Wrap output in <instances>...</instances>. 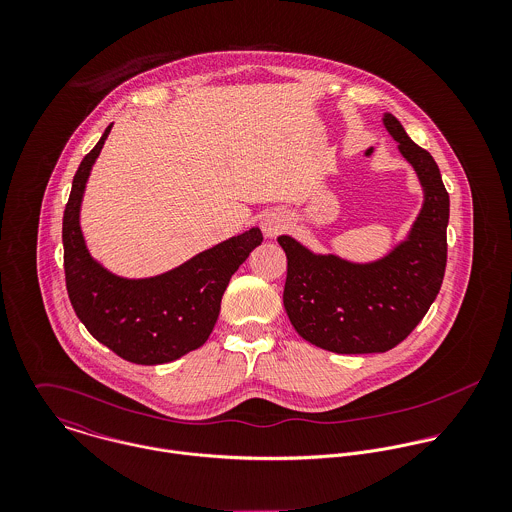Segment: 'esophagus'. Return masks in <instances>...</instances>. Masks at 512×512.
I'll return each instance as SVG.
<instances>
[{
    "label": "esophagus",
    "instance_id": "esophagus-1",
    "mask_svg": "<svg viewBox=\"0 0 512 512\" xmlns=\"http://www.w3.org/2000/svg\"><path fill=\"white\" fill-rule=\"evenodd\" d=\"M262 230H264V234L268 236V238H274V236H278L284 228H286V217L282 215V213H270V215H266L264 219H262Z\"/></svg>",
    "mask_w": 512,
    "mask_h": 512
}]
</instances>
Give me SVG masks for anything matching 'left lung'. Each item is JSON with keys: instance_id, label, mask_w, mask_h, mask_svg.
Masks as SVG:
<instances>
[{"instance_id": "left-lung-1", "label": "left lung", "mask_w": 512, "mask_h": 512, "mask_svg": "<svg viewBox=\"0 0 512 512\" xmlns=\"http://www.w3.org/2000/svg\"><path fill=\"white\" fill-rule=\"evenodd\" d=\"M384 126L424 187V207L408 238L370 264L313 254L292 236L278 238L288 256L284 307L295 331L339 355L386 353L402 343L428 313L445 274L449 195L438 163L392 114H384Z\"/></svg>"}]
</instances>
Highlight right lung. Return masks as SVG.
Wrapping results in <instances>:
<instances>
[{"label":"right lung","mask_w":512,"mask_h":512,"mask_svg":"<svg viewBox=\"0 0 512 512\" xmlns=\"http://www.w3.org/2000/svg\"><path fill=\"white\" fill-rule=\"evenodd\" d=\"M110 130L74 173L63 217L67 292L76 317L96 341L130 363L163 365L209 339L222 293L238 266L262 244V232L250 228L155 278L126 280L102 268L84 244L78 215L90 169Z\"/></svg>","instance_id":"add662e5"}]
</instances>
